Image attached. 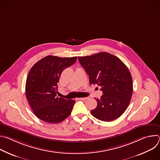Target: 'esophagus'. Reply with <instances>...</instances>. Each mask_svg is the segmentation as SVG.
Listing matches in <instances>:
<instances>
[{
	"label": "esophagus",
	"mask_w": 160,
	"mask_h": 160,
	"mask_svg": "<svg viewBox=\"0 0 160 160\" xmlns=\"http://www.w3.org/2000/svg\"><path fill=\"white\" fill-rule=\"evenodd\" d=\"M88 99V98H78V100H82V101H85L87 100Z\"/></svg>",
	"instance_id": "1"
}]
</instances>
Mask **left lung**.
<instances>
[{
    "instance_id": "8db88e82",
    "label": "left lung",
    "mask_w": 160,
    "mask_h": 160,
    "mask_svg": "<svg viewBox=\"0 0 160 160\" xmlns=\"http://www.w3.org/2000/svg\"><path fill=\"white\" fill-rule=\"evenodd\" d=\"M78 59L88 75L90 84L101 86L103 93L96 99L98 106L91 114L104 122L119 118L128 108L133 92L128 68L118 58L106 52Z\"/></svg>"
}]
</instances>
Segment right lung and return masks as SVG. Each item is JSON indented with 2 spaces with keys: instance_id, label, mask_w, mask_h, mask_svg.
I'll use <instances>...</instances> for the list:
<instances>
[{
  "instance_id": "right-lung-1",
  "label": "right lung",
  "mask_w": 160,
  "mask_h": 160,
  "mask_svg": "<svg viewBox=\"0 0 160 160\" xmlns=\"http://www.w3.org/2000/svg\"><path fill=\"white\" fill-rule=\"evenodd\" d=\"M77 59L48 56L30 69L26 82V96L33 113L42 121L58 123L71 114L75 101L58 98L56 94L61 73Z\"/></svg>"
}]
</instances>
